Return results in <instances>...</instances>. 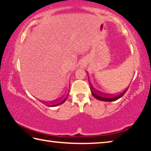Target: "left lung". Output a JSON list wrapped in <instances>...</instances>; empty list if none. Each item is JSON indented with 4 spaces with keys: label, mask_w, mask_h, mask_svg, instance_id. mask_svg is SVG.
<instances>
[{
    "label": "left lung",
    "mask_w": 151,
    "mask_h": 151,
    "mask_svg": "<svg viewBox=\"0 0 151 151\" xmlns=\"http://www.w3.org/2000/svg\"><path fill=\"white\" fill-rule=\"evenodd\" d=\"M128 90V88H127L126 90L124 91L122 93H120L119 94H116V95H112V96H109L107 94H104L103 93H99V92H97L96 90L93 91V88H91V93L93 94V96L96 98V99H98L99 101H104V102H112V101H114L118 100L119 99L121 98L122 96L124 95L126 93L127 91Z\"/></svg>",
    "instance_id": "left-lung-1"
}]
</instances>
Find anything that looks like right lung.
<instances>
[{
  "mask_svg": "<svg viewBox=\"0 0 151 151\" xmlns=\"http://www.w3.org/2000/svg\"><path fill=\"white\" fill-rule=\"evenodd\" d=\"M67 96H66V97H65V99H63V101H61L60 103H57V104H53V105H50V106H58V105H60V104H63V103H65V102L66 101V99H67Z\"/></svg>",
  "mask_w": 151,
  "mask_h": 151,
  "instance_id": "1",
  "label": "right lung"
}]
</instances>
